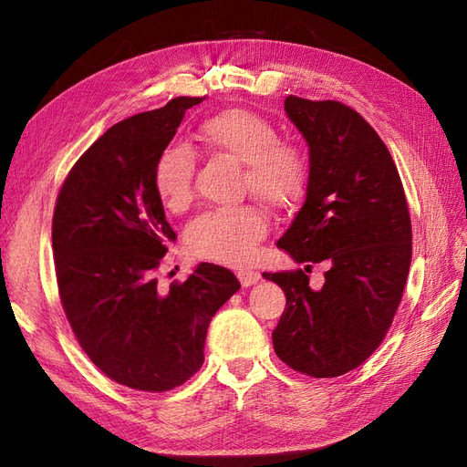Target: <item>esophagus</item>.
<instances>
[{
    "label": "esophagus",
    "mask_w": 467,
    "mask_h": 467,
    "mask_svg": "<svg viewBox=\"0 0 467 467\" xmlns=\"http://www.w3.org/2000/svg\"><path fill=\"white\" fill-rule=\"evenodd\" d=\"M237 278H239V282H242V286L247 288V286L255 285V282H259L261 273L259 271H251V268H239Z\"/></svg>",
    "instance_id": "1"
}]
</instances>
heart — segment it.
<instances>
[{"instance_id": "obj_1", "label": "heart", "mask_w": 467, "mask_h": 467, "mask_svg": "<svg viewBox=\"0 0 467 467\" xmlns=\"http://www.w3.org/2000/svg\"><path fill=\"white\" fill-rule=\"evenodd\" d=\"M196 140L212 153L244 163L242 187L275 210L298 204L312 177V160L306 146L282 140L276 126L247 109H228L206 119ZM194 153L189 146H167L153 165V189L171 212L185 210L192 201ZM263 212L244 204L206 210L187 228V245L196 257L223 265H242L266 235Z\"/></svg>"}]
</instances>
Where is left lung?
Listing matches in <instances>:
<instances>
[{
  "label": "left lung",
  "mask_w": 467,
  "mask_h": 467,
  "mask_svg": "<svg viewBox=\"0 0 467 467\" xmlns=\"http://www.w3.org/2000/svg\"><path fill=\"white\" fill-rule=\"evenodd\" d=\"M286 115L309 146L306 202L278 247L306 271L263 273L286 294L276 357L312 378L355 370L386 338L411 266V216L386 144L355 109L290 95ZM326 285L308 288L312 262Z\"/></svg>",
  "instance_id": "left-lung-1"
}]
</instances>
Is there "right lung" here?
Masks as SVG:
<instances>
[{"label": "right lung", "mask_w": 467, "mask_h": 467, "mask_svg": "<svg viewBox=\"0 0 467 467\" xmlns=\"http://www.w3.org/2000/svg\"><path fill=\"white\" fill-rule=\"evenodd\" d=\"M202 99L175 97L110 126L69 169L54 206V268L69 327L99 370L138 391L173 389L199 372L210 319L242 288L212 263L169 288L158 282L177 235L153 165Z\"/></svg>", "instance_id": "1"}]
</instances>
